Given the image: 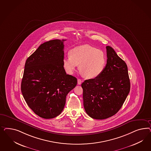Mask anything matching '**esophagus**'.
Masks as SVG:
<instances>
[{
    "label": "esophagus",
    "instance_id": "1",
    "mask_svg": "<svg viewBox=\"0 0 151 151\" xmlns=\"http://www.w3.org/2000/svg\"><path fill=\"white\" fill-rule=\"evenodd\" d=\"M82 80H81V79H80V78H78V85H81V83H82Z\"/></svg>",
    "mask_w": 151,
    "mask_h": 151
}]
</instances>
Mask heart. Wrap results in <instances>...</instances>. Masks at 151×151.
Wrapping results in <instances>:
<instances>
[{
	"instance_id": "b5f03b06",
	"label": "heart",
	"mask_w": 151,
	"mask_h": 151,
	"mask_svg": "<svg viewBox=\"0 0 151 151\" xmlns=\"http://www.w3.org/2000/svg\"><path fill=\"white\" fill-rule=\"evenodd\" d=\"M106 63L104 52L87 44L73 48L70 51V56L63 59V66L67 73H73L79 65L80 71L88 79L99 77L103 73Z\"/></svg>"
}]
</instances>
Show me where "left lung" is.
<instances>
[{
	"instance_id": "1",
	"label": "left lung",
	"mask_w": 151,
	"mask_h": 151,
	"mask_svg": "<svg viewBox=\"0 0 151 151\" xmlns=\"http://www.w3.org/2000/svg\"><path fill=\"white\" fill-rule=\"evenodd\" d=\"M107 64L97 78L81 84L84 109L92 119H104L116 114L130 91L128 68L112 47L106 46Z\"/></svg>"
}]
</instances>
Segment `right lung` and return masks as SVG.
<instances>
[{
	"label": "right lung",
	"mask_w": 151,
	"mask_h": 151,
	"mask_svg": "<svg viewBox=\"0 0 151 151\" xmlns=\"http://www.w3.org/2000/svg\"><path fill=\"white\" fill-rule=\"evenodd\" d=\"M65 40L42 44L25 64L22 93L29 107L43 119L59 115L67 95L77 85V78L66 74L63 66Z\"/></svg>",
	"instance_id": "1"
}]
</instances>
